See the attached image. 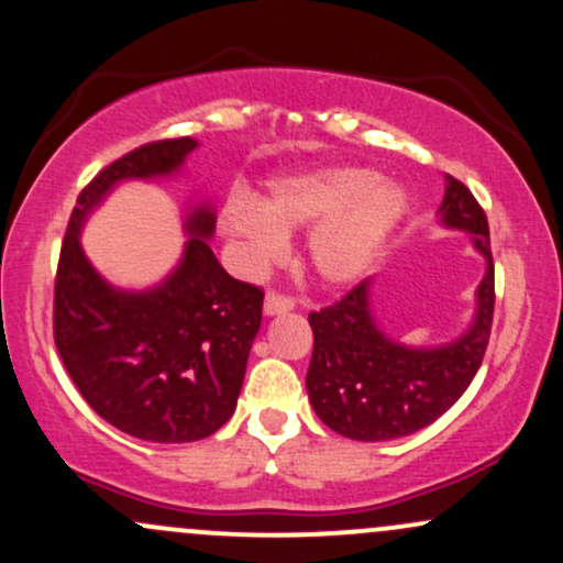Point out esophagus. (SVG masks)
I'll return each instance as SVG.
<instances>
[{"instance_id":"34e87169","label":"esophagus","mask_w":563,"mask_h":563,"mask_svg":"<svg viewBox=\"0 0 563 563\" xmlns=\"http://www.w3.org/2000/svg\"><path fill=\"white\" fill-rule=\"evenodd\" d=\"M294 307H296L294 299L275 294V290H269V294L264 296V314H267V318H275V314H286Z\"/></svg>"}]
</instances>
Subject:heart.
<instances>
[{
    "label": "heart",
    "instance_id": "heart-1",
    "mask_svg": "<svg viewBox=\"0 0 563 563\" xmlns=\"http://www.w3.org/2000/svg\"><path fill=\"white\" fill-rule=\"evenodd\" d=\"M407 214V192L365 166H320L283 174L262 200L235 196L222 209V232L249 269L286 254L288 232L309 228V264L328 286L357 283L376 267Z\"/></svg>",
    "mask_w": 563,
    "mask_h": 563
}]
</instances>
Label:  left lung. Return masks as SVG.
<instances>
[{
    "label": "left lung",
    "instance_id": "left-lung-1",
    "mask_svg": "<svg viewBox=\"0 0 563 563\" xmlns=\"http://www.w3.org/2000/svg\"><path fill=\"white\" fill-rule=\"evenodd\" d=\"M437 219L444 230L466 232L484 256L474 318L466 331L444 344H405L391 339L373 314L376 277H367L333 307L309 314L314 333L307 371L309 402L335 434L357 442L416 434L448 412L479 371L495 309L489 224L468 187L450 174Z\"/></svg>",
    "mask_w": 563,
    "mask_h": 563
}]
</instances>
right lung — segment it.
<instances>
[{
	"instance_id": "obj_1",
	"label": "right lung",
	"mask_w": 563,
	"mask_h": 563,
	"mask_svg": "<svg viewBox=\"0 0 563 563\" xmlns=\"http://www.w3.org/2000/svg\"><path fill=\"white\" fill-rule=\"evenodd\" d=\"M196 147L192 137L151 142L97 174L76 200L55 277V344L70 380L97 416L158 444L198 442L230 421L264 294L217 262L209 198L187 203L183 256L156 286L108 283L81 230L115 187L177 177Z\"/></svg>"
}]
</instances>
